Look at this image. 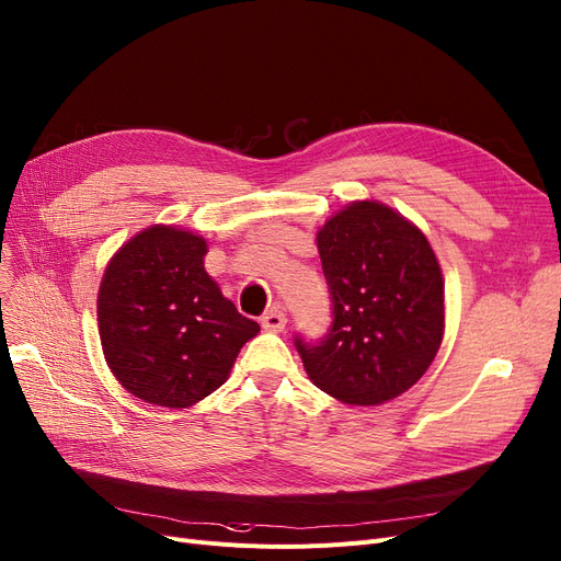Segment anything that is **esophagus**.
<instances>
[{
	"label": "esophagus",
	"instance_id": "esophagus-1",
	"mask_svg": "<svg viewBox=\"0 0 561 561\" xmlns=\"http://www.w3.org/2000/svg\"><path fill=\"white\" fill-rule=\"evenodd\" d=\"M261 325H263V330H271V332H282L284 328H286V313L282 311V309H271V311H265L263 316H261Z\"/></svg>",
	"mask_w": 561,
	"mask_h": 561
}]
</instances>
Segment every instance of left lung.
Instances as JSON below:
<instances>
[{"label": "left lung", "instance_id": "8db88e82", "mask_svg": "<svg viewBox=\"0 0 561 561\" xmlns=\"http://www.w3.org/2000/svg\"><path fill=\"white\" fill-rule=\"evenodd\" d=\"M332 323L319 341L296 334L311 382L376 405L415 385L440 348L445 284L426 236L378 202H355L319 231Z\"/></svg>", "mask_w": 561, "mask_h": 561}]
</instances>
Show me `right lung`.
Masks as SVG:
<instances>
[{
	"mask_svg": "<svg viewBox=\"0 0 561 561\" xmlns=\"http://www.w3.org/2000/svg\"><path fill=\"white\" fill-rule=\"evenodd\" d=\"M204 254V238L156 225L128 240L103 275V353L146 403L187 408L213 394L259 332L208 277Z\"/></svg>",
	"mask_w": 561,
	"mask_h": 561,
	"instance_id": "add662e5",
	"label": "right lung"
}]
</instances>
